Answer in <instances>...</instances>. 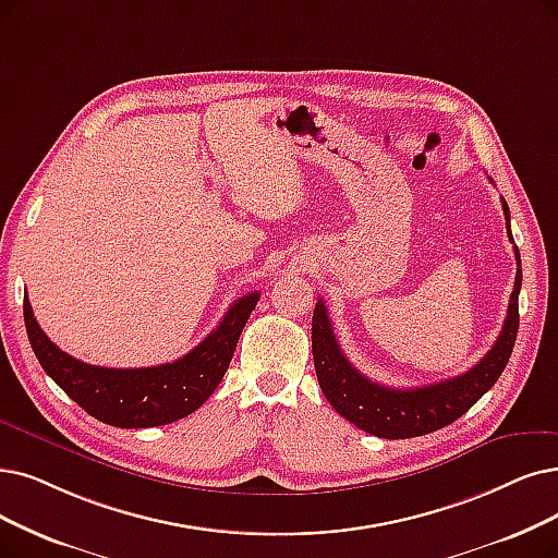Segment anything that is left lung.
<instances>
[{
	"label": "left lung",
	"mask_w": 558,
	"mask_h": 558,
	"mask_svg": "<svg viewBox=\"0 0 558 558\" xmlns=\"http://www.w3.org/2000/svg\"><path fill=\"white\" fill-rule=\"evenodd\" d=\"M489 183H493V178H489ZM501 208L506 215L508 238H512L506 198H501ZM515 260V288L510 293L508 314L495 345L466 373L428 387L391 389L362 375L345 360L337 337H333L327 306L323 300H318L314 320H311V350H314L318 385L329 405L343 418L354 423L356 428L385 439L428 435L460 418L485 391L495 387L510 360L512 345H515L520 327L518 298L522 288V260L518 247Z\"/></svg>",
	"instance_id": "8db88e82"
}]
</instances>
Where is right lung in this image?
Here are the masks:
<instances>
[{
    "label": "right lung",
    "mask_w": 558,
    "mask_h": 558,
    "mask_svg": "<svg viewBox=\"0 0 558 558\" xmlns=\"http://www.w3.org/2000/svg\"><path fill=\"white\" fill-rule=\"evenodd\" d=\"M258 298V291L242 295L192 352L171 364L148 368L84 364L46 337L27 298L22 311L38 364L84 412L117 428H153L183 418L206 403L233 360Z\"/></svg>",
    "instance_id": "right-lung-1"
}]
</instances>
